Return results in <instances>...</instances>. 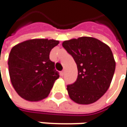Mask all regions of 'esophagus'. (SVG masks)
Masks as SVG:
<instances>
[{
	"label": "esophagus",
	"instance_id": "obj_1",
	"mask_svg": "<svg viewBox=\"0 0 127 127\" xmlns=\"http://www.w3.org/2000/svg\"><path fill=\"white\" fill-rule=\"evenodd\" d=\"M60 74H61V76H64V71H62L61 72H60Z\"/></svg>",
	"mask_w": 127,
	"mask_h": 127
}]
</instances>
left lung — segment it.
<instances>
[{"label":"left lung","mask_w":127,"mask_h":127,"mask_svg":"<svg viewBox=\"0 0 127 127\" xmlns=\"http://www.w3.org/2000/svg\"><path fill=\"white\" fill-rule=\"evenodd\" d=\"M77 66L76 82L67 85L70 99L80 104H90L100 99L109 89L116 63L110 47L92 37H81L63 42Z\"/></svg>","instance_id":"obj_1"}]
</instances>
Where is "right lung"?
Instances as JSON below:
<instances>
[{
    "mask_svg": "<svg viewBox=\"0 0 127 127\" xmlns=\"http://www.w3.org/2000/svg\"><path fill=\"white\" fill-rule=\"evenodd\" d=\"M58 40L32 39L18 43L8 56L10 78L20 96L30 102L46 98L60 75L50 53Z\"/></svg>",
    "mask_w": 127,
    "mask_h": 127,
    "instance_id": "obj_1",
    "label": "right lung"
}]
</instances>
